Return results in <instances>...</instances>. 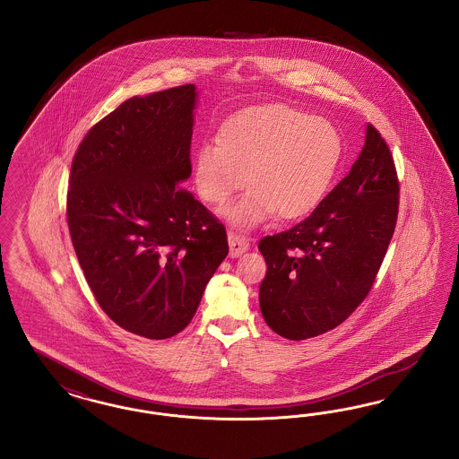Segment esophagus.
Listing matches in <instances>:
<instances>
[{
    "label": "esophagus",
    "instance_id": "esophagus-1",
    "mask_svg": "<svg viewBox=\"0 0 459 459\" xmlns=\"http://www.w3.org/2000/svg\"><path fill=\"white\" fill-rule=\"evenodd\" d=\"M228 241H230V255L231 256H238V255L247 252L250 247V239L239 233H235V231L228 233Z\"/></svg>",
    "mask_w": 459,
    "mask_h": 459
}]
</instances>
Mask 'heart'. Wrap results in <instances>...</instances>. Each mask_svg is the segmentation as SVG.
I'll return each instance as SVG.
<instances>
[{"instance_id":"obj_1","label":"heart","mask_w":459,"mask_h":459,"mask_svg":"<svg viewBox=\"0 0 459 459\" xmlns=\"http://www.w3.org/2000/svg\"><path fill=\"white\" fill-rule=\"evenodd\" d=\"M218 144L194 154V182L207 204H222L247 184V195L224 214L256 224L275 214L294 220L322 201L342 156L333 124L301 108L272 103L252 107L222 124Z\"/></svg>"}]
</instances>
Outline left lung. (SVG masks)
Wrapping results in <instances>:
<instances>
[{"label": "left lung", "mask_w": 459, "mask_h": 459, "mask_svg": "<svg viewBox=\"0 0 459 459\" xmlns=\"http://www.w3.org/2000/svg\"><path fill=\"white\" fill-rule=\"evenodd\" d=\"M398 204L393 154L369 124L362 153L339 186L306 220L258 241L267 264L260 309L275 333L311 339L356 311L388 252Z\"/></svg>", "instance_id": "1"}]
</instances>
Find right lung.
<instances>
[{"instance_id": "obj_1", "label": "right lung", "mask_w": 459, "mask_h": 459, "mask_svg": "<svg viewBox=\"0 0 459 459\" xmlns=\"http://www.w3.org/2000/svg\"><path fill=\"white\" fill-rule=\"evenodd\" d=\"M195 86L133 97L80 143L69 235L97 303L120 328L170 339L228 255L226 228L188 190Z\"/></svg>"}]
</instances>
